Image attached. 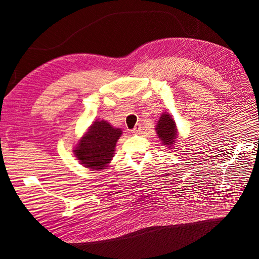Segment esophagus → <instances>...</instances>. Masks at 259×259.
<instances>
[{
	"mask_svg": "<svg viewBox=\"0 0 259 259\" xmlns=\"http://www.w3.org/2000/svg\"><path fill=\"white\" fill-rule=\"evenodd\" d=\"M142 132V126H140V124H136L134 128L132 130V133L133 134H139V133Z\"/></svg>",
	"mask_w": 259,
	"mask_h": 259,
	"instance_id": "esophagus-1",
	"label": "esophagus"
}]
</instances>
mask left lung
Masks as SVG:
<instances>
[{
    "instance_id": "left-lung-1",
    "label": "left lung",
    "mask_w": 259,
    "mask_h": 259,
    "mask_svg": "<svg viewBox=\"0 0 259 259\" xmlns=\"http://www.w3.org/2000/svg\"><path fill=\"white\" fill-rule=\"evenodd\" d=\"M155 130L158 132V135L163 144L170 147V145L176 142V124L169 114L164 113L160 117Z\"/></svg>"
}]
</instances>
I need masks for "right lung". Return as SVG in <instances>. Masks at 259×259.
I'll return each instance as SVG.
<instances>
[{
  "instance_id": "right-lung-1",
  "label": "right lung",
  "mask_w": 259,
  "mask_h": 259,
  "mask_svg": "<svg viewBox=\"0 0 259 259\" xmlns=\"http://www.w3.org/2000/svg\"><path fill=\"white\" fill-rule=\"evenodd\" d=\"M122 131L114 128L107 121H96L88 134L80 140L74 154L85 167L101 169L111 161L114 148Z\"/></svg>"
}]
</instances>
